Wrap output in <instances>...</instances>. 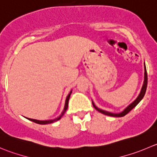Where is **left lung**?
Wrapping results in <instances>:
<instances>
[{"instance_id":"obj_1","label":"left lung","mask_w":157,"mask_h":157,"mask_svg":"<svg viewBox=\"0 0 157 157\" xmlns=\"http://www.w3.org/2000/svg\"><path fill=\"white\" fill-rule=\"evenodd\" d=\"M144 67H145V68H144V71H145V72H144V82H143V87H142L141 91H140V95H139V96L137 97L136 99L134 102H132V103H131L130 105H129V106L126 107V108L125 109L123 110L122 113H109V112L105 111V110L100 109L97 108V107L95 105V104L93 103V102H92V105H93L94 108H95V109L98 110L99 113H102V114L106 115V116H114V117H122V116H126L127 113H129V112H130L131 110L132 109L135 108V107L137 105H138L139 102H140V101L143 99V98L144 97V95H145V93H146V91H147V80H148V78H147V68H146V65H145V63H144Z\"/></svg>"}]
</instances>
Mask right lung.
I'll use <instances>...</instances> for the list:
<instances>
[{
    "instance_id": "1",
    "label": "right lung",
    "mask_w": 157,
    "mask_h": 157,
    "mask_svg": "<svg viewBox=\"0 0 157 157\" xmlns=\"http://www.w3.org/2000/svg\"><path fill=\"white\" fill-rule=\"evenodd\" d=\"M71 91L70 92V93L68 94V96H67L66 98V100H65V108H64V110L63 112L62 113V114L60 115V116L58 118H56V119H52V120H37V119H29V118H27V119H28L29 120L32 121V122H35V123H38V124H41V125H45V124H49V123H52V122H56V121L59 120V119H61V118L62 117V116L64 115V113H65V111L67 110V109H68V100H69V98H70V95H71Z\"/></svg>"
}]
</instances>
